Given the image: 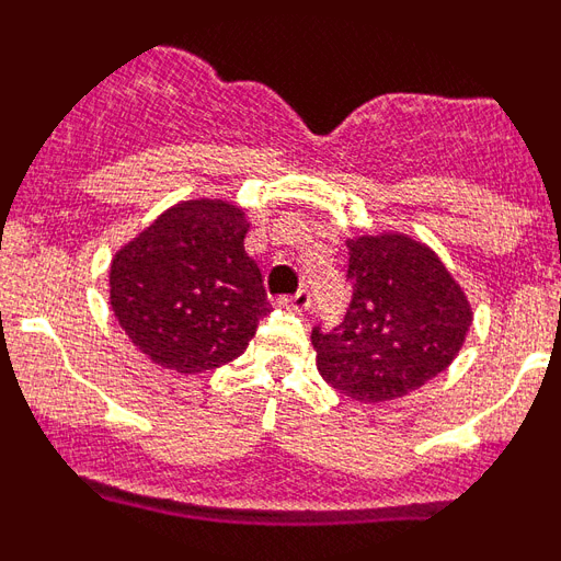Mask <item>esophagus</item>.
I'll return each mask as SVG.
<instances>
[{
    "label": "esophagus",
    "instance_id": "34e87169",
    "mask_svg": "<svg viewBox=\"0 0 561 561\" xmlns=\"http://www.w3.org/2000/svg\"><path fill=\"white\" fill-rule=\"evenodd\" d=\"M280 304H284L289 311H306L311 306V295L306 289H300V291H295V295L280 297Z\"/></svg>",
    "mask_w": 561,
    "mask_h": 561
}]
</instances>
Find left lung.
<instances>
[{"instance_id": "left-lung-1", "label": "left lung", "mask_w": 561, "mask_h": 561, "mask_svg": "<svg viewBox=\"0 0 561 561\" xmlns=\"http://www.w3.org/2000/svg\"><path fill=\"white\" fill-rule=\"evenodd\" d=\"M351 306L334 329L317 323V370L354 401H388L449 368L472 309L435 252L404 236L348 241Z\"/></svg>"}]
</instances>
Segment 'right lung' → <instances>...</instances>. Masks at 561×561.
Wrapping results in <instances>:
<instances>
[{"label":"right lung","mask_w":561,"mask_h":561,"mask_svg":"<svg viewBox=\"0 0 561 561\" xmlns=\"http://www.w3.org/2000/svg\"><path fill=\"white\" fill-rule=\"evenodd\" d=\"M244 238L238 207L185 202L114 255V317L148 359L176 374H202L244 354L270 314Z\"/></svg>","instance_id":"obj_1"}]
</instances>
